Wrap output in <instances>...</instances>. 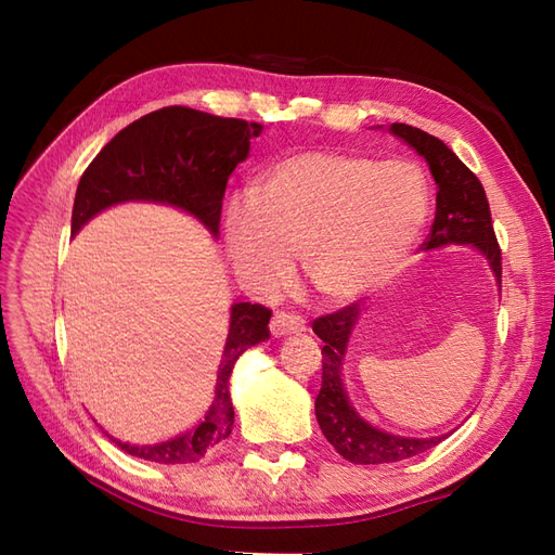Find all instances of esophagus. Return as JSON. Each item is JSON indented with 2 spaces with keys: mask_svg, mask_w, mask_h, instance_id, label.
<instances>
[{
  "mask_svg": "<svg viewBox=\"0 0 555 555\" xmlns=\"http://www.w3.org/2000/svg\"><path fill=\"white\" fill-rule=\"evenodd\" d=\"M306 331V322L298 314H287V312H275L271 319V333L275 338H282V335Z\"/></svg>",
  "mask_w": 555,
  "mask_h": 555,
  "instance_id": "34e87169",
  "label": "esophagus"
}]
</instances>
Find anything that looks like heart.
I'll list each match as a JSON object with an SVG mask.
<instances>
[{
  "instance_id": "1",
  "label": "heart",
  "mask_w": 555,
  "mask_h": 555,
  "mask_svg": "<svg viewBox=\"0 0 555 555\" xmlns=\"http://www.w3.org/2000/svg\"><path fill=\"white\" fill-rule=\"evenodd\" d=\"M428 208V184L414 164L310 150L273 164L257 196L229 201L227 255L249 289L271 292L304 251L312 287L328 300H351L396 273Z\"/></svg>"
}]
</instances>
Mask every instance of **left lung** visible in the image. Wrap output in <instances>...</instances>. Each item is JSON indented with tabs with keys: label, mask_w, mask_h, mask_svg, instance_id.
<instances>
[{
	"label": "left lung",
	"mask_w": 555,
	"mask_h": 555,
	"mask_svg": "<svg viewBox=\"0 0 555 555\" xmlns=\"http://www.w3.org/2000/svg\"><path fill=\"white\" fill-rule=\"evenodd\" d=\"M393 137L402 139L422 155L430 173L438 184V198H435V220L430 227L424 249H435L444 245H473L489 259L493 273L502 278V251L495 238L489 198L481 188L479 178L451 153V150L430 133L393 122ZM361 314L359 304H351L333 314L317 317L312 331L322 338V389L314 400V414L324 438L335 447L343 459L359 465L396 463L424 453L430 447L440 444L447 435L438 438H400V435L384 433L354 412L343 384V359L351 328L357 326Z\"/></svg>",
	"instance_id": "1"
}]
</instances>
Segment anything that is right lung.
<instances>
[{"instance_id": "obj_1", "label": "right lung", "mask_w": 555, "mask_h": 555, "mask_svg": "<svg viewBox=\"0 0 555 555\" xmlns=\"http://www.w3.org/2000/svg\"><path fill=\"white\" fill-rule=\"evenodd\" d=\"M261 125L217 117L188 106H166L131 122L102 147L82 173L74 212L72 233L102 212L125 201L169 204L194 215L212 236L220 231L222 198L227 180L247 159L249 141L261 133ZM271 310L259 304H233L231 324L222 363L217 367L215 400L204 422L162 444H127L108 438L143 461L176 465L196 463L224 442L233 428V402L229 377L245 349L271 338Z\"/></svg>"}]
</instances>
